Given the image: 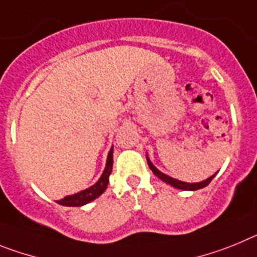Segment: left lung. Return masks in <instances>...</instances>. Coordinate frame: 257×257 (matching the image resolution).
<instances>
[{"instance_id": "8db88e82", "label": "left lung", "mask_w": 257, "mask_h": 257, "mask_svg": "<svg viewBox=\"0 0 257 257\" xmlns=\"http://www.w3.org/2000/svg\"><path fill=\"white\" fill-rule=\"evenodd\" d=\"M146 158H147V164H149V167H150V169L153 171L154 175L158 176V177H159L162 181L167 182V184L172 185V186L177 187V189H181V190H198V189L206 187L207 185L212 181V178L215 177V175H216L215 173V175L211 176V177L207 178V180H204V181H202V182H196V184H187V182H182V181H180V180H176V178H172V177H169V176L162 173L159 169H156L155 167L153 166V163L150 162L149 156H146Z\"/></svg>"}]
</instances>
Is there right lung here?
<instances>
[{
  "instance_id": "right-lung-1",
  "label": "right lung",
  "mask_w": 257,
  "mask_h": 257,
  "mask_svg": "<svg viewBox=\"0 0 257 257\" xmlns=\"http://www.w3.org/2000/svg\"><path fill=\"white\" fill-rule=\"evenodd\" d=\"M112 149L108 153L107 156V164L106 168H104L103 175L101 176V178L98 180V182L95 185H93L91 187L86 189V190H82L77 194H73V195H68L63 199L58 200V204L61 206H67V207H80L84 206L86 203L94 200L95 198L101 195L104 190H106L107 185H108V177H110L111 172H112Z\"/></svg>"
}]
</instances>
